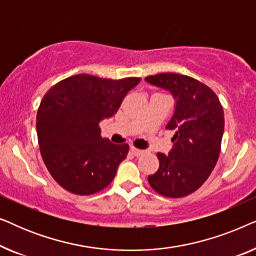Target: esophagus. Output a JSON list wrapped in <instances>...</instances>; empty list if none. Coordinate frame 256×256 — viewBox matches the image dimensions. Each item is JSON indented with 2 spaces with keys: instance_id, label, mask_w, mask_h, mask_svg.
Returning a JSON list of instances; mask_svg holds the SVG:
<instances>
[{
  "instance_id": "esophagus-1",
  "label": "esophagus",
  "mask_w": 256,
  "mask_h": 256,
  "mask_svg": "<svg viewBox=\"0 0 256 256\" xmlns=\"http://www.w3.org/2000/svg\"><path fill=\"white\" fill-rule=\"evenodd\" d=\"M130 152H132L134 156L140 157V156L144 155V154L146 152V150H142V149L135 148V146H130Z\"/></svg>"
}]
</instances>
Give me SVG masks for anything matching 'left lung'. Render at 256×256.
I'll list each match as a JSON object with an SVG mask.
<instances>
[{"mask_svg":"<svg viewBox=\"0 0 256 256\" xmlns=\"http://www.w3.org/2000/svg\"><path fill=\"white\" fill-rule=\"evenodd\" d=\"M152 85L169 90L176 100L166 129L174 130L169 155L158 152L160 168L148 177L154 190L182 198L198 190L214 169L224 134V110L208 85L178 73L148 76Z\"/></svg>","mask_w":256,"mask_h":256,"instance_id":"left-lung-1","label":"left lung"}]
</instances>
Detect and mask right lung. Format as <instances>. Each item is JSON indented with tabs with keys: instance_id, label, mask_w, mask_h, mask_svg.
Masks as SVG:
<instances>
[{
	"instance_id": "add662e5",
	"label": "right lung",
	"mask_w": 256,
	"mask_h": 256,
	"mask_svg": "<svg viewBox=\"0 0 256 256\" xmlns=\"http://www.w3.org/2000/svg\"><path fill=\"white\" fill-rule=\"evenodd\" d=\"M140 80L76 74L56 84L43 96L37 112L38 144L48 172L65 190L88 196L114 180L129 146L104 138L99 122L116 113Z\"/></svg>"
}]
</instances>
